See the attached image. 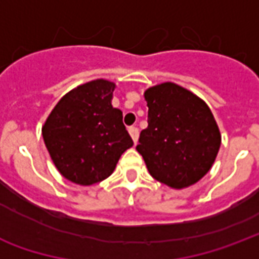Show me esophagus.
Returning a JSON list of instances; mask_svg holds the SVG:
<instances>
[{
    "mask_svg": "<svg viewBox=\"0 0 259 259\" xmlns=\"http://www.w3.org/2000/svg\"><path fill=\"white\" fill-rule=\"evenodd\" d=\"M129 133L130 136H132V139H133V141H135V144L137 143V140H139V129L137 127H129Z\"/></svg>",
    "mask_w": 259,
    "mask_h": 259,
    "instance_id": "esophagus-1",
    "label": "esophagus"
}]
</instances>
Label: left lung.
<instances>
[{
  "label": "left lung",
  "mask_w": 259,
  "mask_h": 259,
  "mask_svg": "<svg viewBox=\"0 0 259 259\" xmlns=\"http://www.w3.org/2000/svg\"><path fill=\"white\" fill-rule=\"evenodd\" d=\"M148 127L139 146L147 169L163 185L183 189L211 169L221 147V133L211 109L201 98L175 83L144 93Z\"/></svg>",
  "instance_id": "8db88e82"
}]
</instances>
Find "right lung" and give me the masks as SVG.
I'll list each match as a JSON object with an SVG mask.
<instances>
[{
    "label": "right lung",
    "instance_id": "1",
    "mask_svg": "<svg viewBox=\"0 0 259 259\" xmlns=\"http://www.w3.org/2000/svg\"><path fill=\"white\" fill-rule=\"evenodd\" d=\"M115 84L93 80L65 94L42 126V137L61 175L90 186L107 179L133 140L123 115L111 104Z\"/></svg>",
    "mask_w": 259,
    "mask_h": 259
}]
</instances>
